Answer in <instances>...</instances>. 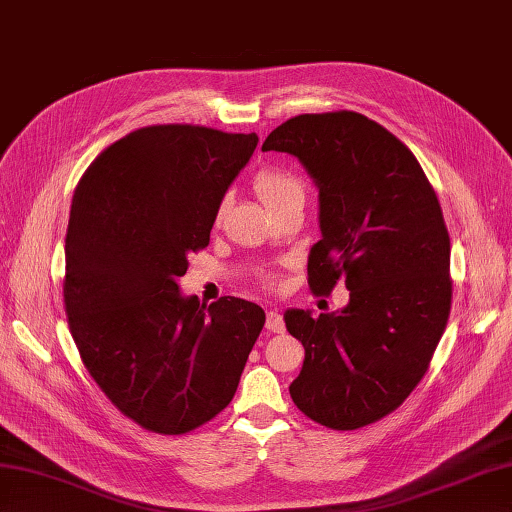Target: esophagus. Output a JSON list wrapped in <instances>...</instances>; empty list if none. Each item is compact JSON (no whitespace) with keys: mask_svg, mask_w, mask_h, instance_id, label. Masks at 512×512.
Listing matches in <instances>:
<instances>
[{"mask_svg":"<svg viewBox=\"0 0 512 512\" xmlns=\"http://www.w3.org/2000/svg\"><path fill=\"white\" fill-rule=\"evenodd\" d=\"M266 327L270 331H275V334H283L285 331V323H283V316L277 310H270L266 314Z\"/></svg>","mask_w":512,"mask_h":512,"instance_id":"1","label":"esophagus"}]
</instances>
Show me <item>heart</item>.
Masks as SVG:
<instances>
[{"mask_svg":"<svg viewBox=\"0 0 512 512\" xmlns=\"http://www.w3.org/2000/svg\"><path fill=\"white\" fill-rule=\"evenodd\" d=\"M255 189H257L259 198L264 200V205L268 209L283 205V202L294 200V198L303 200V196H305L303 185L296 181L292 174H285V172H279V170L259 172L255 176ZM227 209H229V200L222 198L218 209H216V222H222ZM268 281H270V277H268Z\"/></svg>","mask_w":512,"mask_h":512,"instance_id":"b5f03b06","label":"heart"}]
</instances>
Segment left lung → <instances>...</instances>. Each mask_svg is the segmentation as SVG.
<instances>
[{"label": "left lung", "mask_w": 512, "mask_h": 512, "mask_svg": "<svg viewBox=\"0 0 512 512\" xmlns=\"http://www.w3.org/2000/svg\"><path fill=\"white\" fill-rule=\"evenodd\" d=\"M261 150L288 152L318 189L320 240L310 288L344 279L349 303L318 318L288 310L305 360L290 395L331 430H358L397 410L427 371L449 307V233L417 157L353 111L299 115Z\"/></svg>", "instance_id": "8db88e82"}]
</instances>
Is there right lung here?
Returning <instances> with one entry per match:
<instances>
[{
	"instance_id": "1",
	"label": "right lung",
	"mask_w": 512,
	"mask_h": 512,
	"mask_svg": "<svg viewBox=\"0 0 512 512\" xmlns=\"http://www.w3.org/2000/svg\"><path fill=\"white\" fill-rule=\"evenodd\" d=\"M257 141L187 124L139 128L89 165L71 198V336L95 384L146 430L185 434L227 408L266 323L251 301L207 307L178 285Z\"/></svg>"
}]
</instances>
